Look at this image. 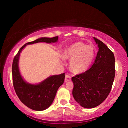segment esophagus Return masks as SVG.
<instances>
[{"mask_svg": "<svg viewBox=\"0 0 128 128\" xmlns=\"http://www.w3.org/2000/svg\"><path fill=\"white\" fill-rule=\"evenodd\" d=\"M70 80L71 79L70 76H69L68 74H66V77H65V82H68L69 81H70Z\"/></svg>", "mask_w": 128, "mask_h": 128, "instance_id": "obj_1", "label": "esophagus"}]
</instances>
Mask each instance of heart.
I'll list each match as a JSON object with an SVG mask.
<instances>
[{
	"instance_id": "obj_1",
	"label": "heart",
	"mask_w": 128,
	"mask_h": 128,
	"mask_svg": "<svg viewBox=\"0 0 128 128\" xmlns=\"http://www.w3.org/2000/svg\"><path fill=\"white\" fill-rule=\"evenodd\" d=\"M94 50L92 47L79 42L71 45L63 54L64 59H70V68L74 73H83L92 62Z\"/></svg>"
}]
</instances>
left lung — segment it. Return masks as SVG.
<instances>
[{
  "instance_id": "left-lung-1",
  "label": "left lung",
  "mask_w": 128,
  "mask_h": 128,
  "mask_svg": "<svg viewBox=\"0 0 128 128\" xmlns=\"http://www.w3.org/2000/svg\"><path fill=\"white\" fill-rule=\"evenodd\" d=\"M94 39L99 47L94 63L85 72L72 78L74 84L73 96L85 108L96 107L106 100L115 76L114 53L103 42Z\"/></svg>"
}]
</instances>
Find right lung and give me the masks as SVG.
Returning <instances> with one entry per match:
<instances>
[{"label":"right lung","mask_w":128,"mask_h":128,"mask_svg":"<svg viewBox=\"0 0 128 128\" xmlns=\"http://www.w3.org/2000/svg\"><path fill=\"white\" fill-rule=\"evenodd\" d=\"M58 40V36L44 37L26 43L14 58L12 71L14 90L21 102L34 111H44L52 104L58 90L64 83L65 73L49 77L37 85L28 84L22 78L19 70L18 60L20 53L26 45L39 42L55 43Z\"/></svg>","instance_id":"1"}]
</instances>
